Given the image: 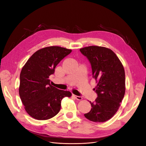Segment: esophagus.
Wrapping results in <instances>:
<instances>
[{
    "mask_svg": "<svg viewBox=\"0 0 146 146\" xmlns=\"http://www.w3.org/2000/svg\"><path fill=\"white\" fill-rule=\"evenodd\" d=\"M72 96L74 97V98H76L77 100H82V98L81 96H76V95H74V94H73Z\"/></svg>",
    "mask_w": 146,
    "mask_h": 146,
    "instance_id": "esophagus-1",
    "label": "esophagus"
}]
</instances>
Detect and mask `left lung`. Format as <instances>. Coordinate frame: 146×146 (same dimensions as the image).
<instances>
[{"label":"left lung","mask_w":146,"mask_h":146,"mask_svg":"<svg viewBox=\"0 0 146 146\" xmlns=\"http://www.w3.org/2000/svg\"><path fill=\"white\" fill-rule=\"evenodd\" d=\"M91 64L94 88L98 98L91 102V111L84 114L88 120L104 122L111 119L120 107L125 92V70L117 55L108 48L91 46L80 49Z\"/></svg>","instance_id":"8db88e82"}]
</instances>
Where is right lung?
Returning a JSON list of instances; mask_svg holds the SVG:
<instances>
[{
    "label": "right lung",
    "mask_w": 146,
    "mask_h": 146,
    "mask_svg": "<svg viewBox=\"0 0 146 146\" xmlns=\"http://www.w3.org/2000/svg\"><path fill=\"white\" fill-rule=\"evenodd\" d=\"M72 52L59 46L41 48L30 57L20 74L19 94L24 108L37 120H47L56 116L61 100L70 98L71 92L51 85L49 76L61 60Z\"/></svg>",
    "instance_id": "1"
}]
</instances>
